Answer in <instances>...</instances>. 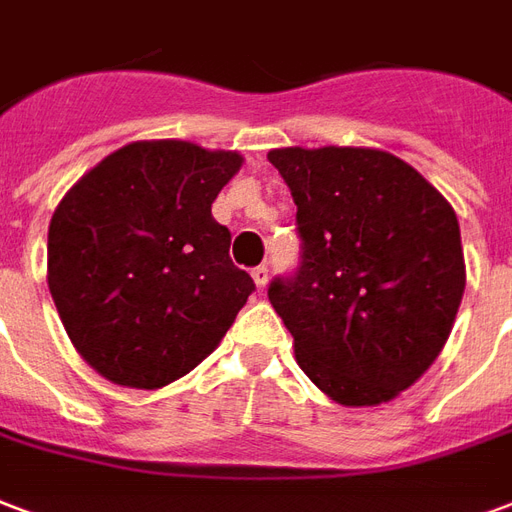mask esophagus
<instances>
[{
	"mask_svg": "<svg viewBox=\"0 0 512 512\" xmlns=\"http://www.w3.org/2000/svg\"><path fill=\"white\" fill-rule=\"evenodd\" d=\"M252 279H255L257 293H263V290H266V285H268V266L252 268Z\"/></svg>",
	"mask_w": 512,
	"mask_h": 512,
	"instance_id": "34e87169",
	"label": "esophagus"
}]
</instances>
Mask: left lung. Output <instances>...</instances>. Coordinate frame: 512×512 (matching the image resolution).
<instances>
[{
    "label": "left lung",
    "instance_id": "1",
    "mask_svg": "<svg viewBox=\"0 0 512 512\" xmlns=\"http://www.w3.org/2000/svg\"><path fill=\"white\" fill-rule=\"evenodd\" d=\"M301 260L268 301L306 377L347 407L410 388L437 361L464 295L456 211L418 170L380 149H274Z\"/></svg>",
    "mask_w": 512,
    "mask_h": 512
}]
</instances>
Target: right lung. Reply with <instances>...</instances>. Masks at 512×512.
<instances>
[{
    "mask_svg": "<svg viewBox=\"0 0 512 512\" xmlns=\"http://www.w3.org/2000/svg\"><path fill=\"white\" fill-rule=\"evenodd\" d=\"M236 151L140 140L92 168L48 227V290L64 331L116 385L154 391L192 372L255 290L211 217Z\"/></svg>",
    "mask_w": 512,
    "mask_h": 512,
    "instance_id": "obj_1",
    "label": "right lung"
}]
</instances>
